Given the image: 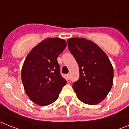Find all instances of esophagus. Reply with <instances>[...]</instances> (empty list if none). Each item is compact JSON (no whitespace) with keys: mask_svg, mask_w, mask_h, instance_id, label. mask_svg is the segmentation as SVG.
I'll return each mask as SVG.
<instances>
[{"mask_svg":"<svg viewBox=\"0 0 129 129\" xmlns=\"http://www.w3.org/2000/svg\"><path fill=\"white\" fill-rule=\"evenodd\" d=\"M69 78H70V75L69 74H66V78L67 80H69Z\"/></svg>","mask_w":129,"mask_h":129,"instance_id":"34e87169","label":"esophagus"}]
</instances>
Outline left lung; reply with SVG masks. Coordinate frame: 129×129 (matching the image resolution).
Instances as JSON below:
<instances>
[{"mask_svg": "<svg viewBox=\"0 0 129 129\" xmlns=\"http://www.w3.org/2000/svg\"><path fill=\"white\" fill-rule=\"evenodd\" d=\"M68 45L79 67L80 77L73 84L77 97L85 104H99L112 86L114 71L109 58L97 45L85 38L69 39Z\"/></svg>", "mask_w": 129, "mask_h": 129, "instance_id": "8db88e82", "label": "left lung"}]
</instances>
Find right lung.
<instances>
[{"label": "right lung", "instance_id": "obj_1", "mask_svg": "<svg viewBox=\"0 0 129 129\" xmlns=\"http://www.w3.org/2000/svg\"><path fill=\"white\" fill-rule=\"evenodd\" d=\"M66 45V41L60 38L46 39L33 48L24 60L22 82L28 97L37 105L54 103L67 83L57 61Z\"/></svg>", "mask_w": 129, "mask_h": 129}]
</instances>
